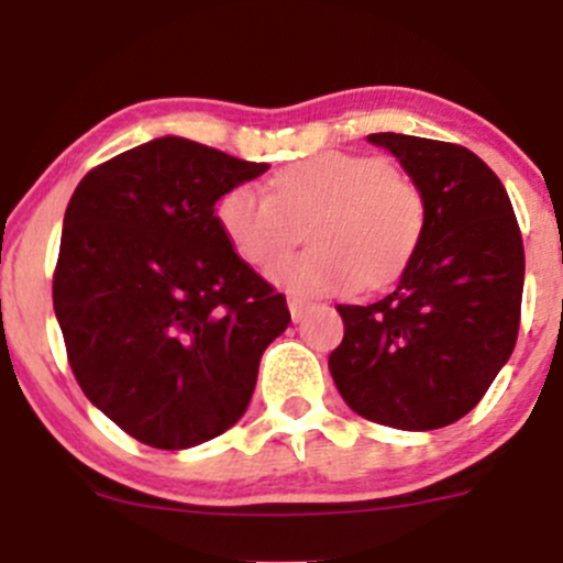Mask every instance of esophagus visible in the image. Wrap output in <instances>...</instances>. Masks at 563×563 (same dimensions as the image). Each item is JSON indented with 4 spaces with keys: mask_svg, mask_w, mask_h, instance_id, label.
Here are the masks:
<instances>
[{
    "mask_svg": "<svg viewBox=\"0 0 563 563\" xmlns=\"http://www.w3.org/2000/svg\"><path fill=\"white\" fill-rule=\"evenodd\" d=\"M310 308H313V302H310V299H302V297H288V310H291V318H294V321H302V316L308 313Z\"/></svg>",
    "mask_w": 563,
    "mask_h": 563,
    "instance_id": "esophagus-1",
    "label": "esophagus"
}]
</instances>
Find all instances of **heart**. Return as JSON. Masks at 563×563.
I'll return each instance as SVG.
<instances>
[{
	"label": "heart",
	"mask_w": 563,
	"mask_h": 563,
	"mask_svg": "<svg viewBox=\"0 0 563 563\" xmlns=\"http://www.w3.org/2000/svg\"><path fill=\"white\" fill-rule=\"evenodd\" d=\"M225 240L253 266L275 264L310 223L313 247L280 261L272 280L297 294H349L395 280L422 242L428 207L417 181L387 161L321 152L283 168L272 192L236 185L220 198Z\"/></svg>",
	"instance_id": "obj_1"
}]
</instances>
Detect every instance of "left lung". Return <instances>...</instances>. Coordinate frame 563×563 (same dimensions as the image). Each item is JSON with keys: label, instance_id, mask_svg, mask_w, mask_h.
<instances>
[{"label": "left lung", "instance_id": "8db88e82", "mask_svg": "<svg viewBox=\"0 0 563 563\" xmlns=\"http://www.w3.org/2000/svg\"><path fill=\"white\" fill-rule=\"evenodd\" d=\"M417 181L422 242L389 297L338 305L343 343L329 371L360 417L397 430L457 422L512 356L526 255L501 179L460 144L373 133Z\"/></svg>", "mask_w": 563, "mask_h": 563}]
</instances>
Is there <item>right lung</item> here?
I'll use <instances>...</instances> for the list:
<instances>
[{"instance_id": "add662e5", "label": "right lung", "mask_w": 563, "mask_h": 563, "mask_svg": "<svg viewBox=\"0 0 563 563\" xmlns=\"http://www.w3.org/2000/svg\"><path fill=\"white\" fill-rule=\"evenodd\" d=\"M266 168L166 135L95 166L67 203L54 269L67 362L141 444L187 450L240 422L291 321L214 214Z\"/></svg>"}]
</instances>
